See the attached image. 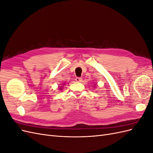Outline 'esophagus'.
<instances>
[{"instance_id":"obj_1","label":"esophagus","mask_w":153,"mask_h":153,"mask_svg":"<svg viewBox=\"0 0 153 153\" xmlns=\"http://www.w3.org/2000/svg\"><path fill=\"white\" fill-rule=\"evenodd\" d=\"M75 80L76 82H81L82 81V78H80V77H76L75 78Z\"/></svg>"}]
</instances>
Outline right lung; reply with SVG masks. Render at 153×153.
<instances>
[{"label": "right lung", "instance_id": "1", "mask_svg": "<svg viewBox=\"0 0 153 153\" xmlns=\"http://www.w3.org/2000/svg\"><path fill=\"white\" fill-rule=\"evenodd\" d=\"M65 85V84H62V85ZM64 87L63 86H61L59 87V90H61V91H62V88H63Z\"/></svg>", "mask_w": 153, "mask_h": 153}]
</instances>
